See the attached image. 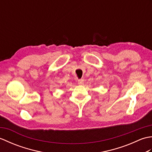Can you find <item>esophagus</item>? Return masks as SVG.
Returning a JSON list of instances; mask_svg holds the SVG:
<instances>
[{
	"mask_svg": "<svg viewBox=\"0 0 152 152\" xmlns=\"http://www.w3.org/2000/svg\"><path fill=\"white\" fill-rule=\"evenodd\" d=\"M78 84H80V85H83V83H84V80L80 79V80H78Z\"/></svg>",
	"mask_w": 152,
	"mask_h": 152,
	"instance_id": "obj_1",
	"label": "esophagus"
}]
</instances>
